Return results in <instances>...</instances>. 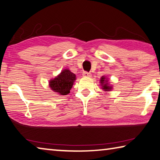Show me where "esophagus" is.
<instances>
[{
	"label": "esophagus",
	"mask_w": 160,
	"mask_h": 160,
	"mask_svg": "<svg viewBox=\"0 0 160 160\" xmlns=\"http://www.w3.org/2000/svg\"><path fill=\"white\" fill-rule=\"evenodd\" d=\"M83 77H91V74L89 72H83Z\"/></svg>",
	"instance_id": "esophagus-1"
}]
</instances>
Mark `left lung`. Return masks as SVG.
I'll return each instance as SVG.
<instances>
[{"instance_id": "obj_1", "label": "left lung", "mask_w": 160, "mask_h": 160, "mask_svg": "<svg viewBox=\"0 0 160 160\" xmlns=\"http://www.w3.org/2000/svg\"><path fill=\"white\" fill-rule=\"evenodd\" d=\"M108 81L105 79V77H102L101 79H100V83H101L102 89H104L105 91H110L112 89L111 86L108 85V83H107Z\"/></svg>"}]
</instances>
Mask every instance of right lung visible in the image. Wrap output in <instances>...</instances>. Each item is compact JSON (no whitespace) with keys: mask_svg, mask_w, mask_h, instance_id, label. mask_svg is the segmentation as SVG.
Returning a JSON list of instances; mask_svg holds the SVG:
<instances>
[{"mask_svg":"<svg viewBox=\"0 0 160 160\" xmlns=\"http://www.w3.org/2000/svg\"><path fill=\"white\" fill-rule=\"evenodd\" d=\"M75 80L76 75L69 69H64L58 77L50 81L49 85L53 91L64 96L69 93Z\"/></svg>","mask_w":160,"mask_h":160,"instance_id":"obj_1","label":"right lung"}]
</instances>
